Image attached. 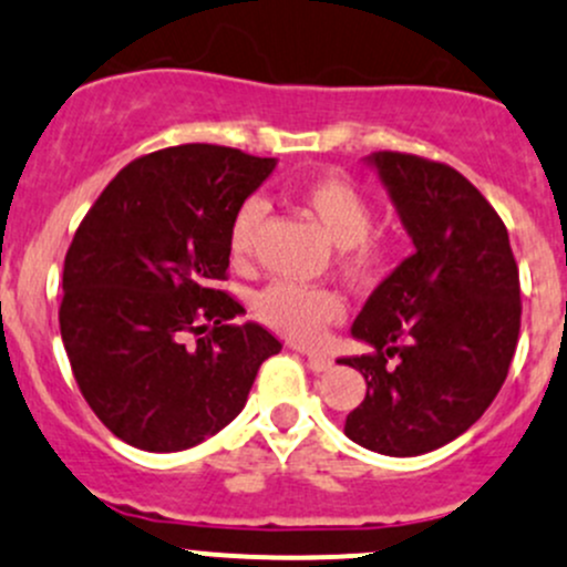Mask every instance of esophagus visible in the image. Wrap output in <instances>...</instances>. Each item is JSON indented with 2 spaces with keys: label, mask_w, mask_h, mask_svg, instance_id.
I'll list each match as a JSON object with an SVG mask.
<instances>
[{
  "label": "esophagus",
  "mask_w": 567,
  "mask_h": 567,
  "mask_svg": "<svg viewBox=\"0 0 567 567\" xmlns=\"http://www.w3.org/2000/svg\"><path fill=\"white\" fill-rule=\"evenodd\" d=\"M301 357L307 359V368L312 370V373H326V370L331 368V357H326V353H312V351H299Z\"/></svg>",
  "instance_id": "34e87169"
}]
</instances>
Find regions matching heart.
I'll return each mask as SVG.
<instances>
[{"label": "heart", "instance_id": "heart-1", "mask_svg": "<svg viewBox=\"0 0 567 567\" xmlns=\"http://www.w3.org/2000/svg\"><path fill=\"white\" fill-rule=\"evenodd\" d=\"M299 199L307 214L318 221L323 236L337 247V268L353 285H370L384 274L392 257V241L373 227V205L353 186L337 175H320L299 188ZM266 219V205L247 199L233 216L230 260L236 268H247L255 251V238ZM255 318L277 334L301 346H316L326 329L346 316V301L329 288H310L296 282H271L255 296Z\"/></svg>", "mask_w": 567, "mask_h": 567}]
</instances>
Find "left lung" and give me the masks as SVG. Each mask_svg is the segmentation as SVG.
I'll list each match as a JSON object with an SVG mask.
<instances>
[{
	"mask_svg": "<svg viewBox=\"0 0 567 567\" xmlns=\"http://www.w3.org/2000/svg\"><path fill=\"white\" fill-rule=\"evenodd\" d=\"M414 241V255L370 293L351 334L373 353L337 359L368 394L346 436L392 458L444 447L502 390L522 329V288L505 221L447 164L368 156Z\"/></svg>",
	"mask_w": 567,
	"mask_h": 567,
	"instance_id": "obj_1",
	"label": "left lung"
}]
</instances>
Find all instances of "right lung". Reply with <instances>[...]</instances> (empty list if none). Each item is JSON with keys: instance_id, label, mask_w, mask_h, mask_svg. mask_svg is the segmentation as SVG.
I'll return each mask as SVG.
<instances>
[{"instance_id": "obj_1", "label": "right lung", "mask_w": 567, "mask_h": 567, "mask_svg": "<svg viewBox=\"0 0 567 567\" xmlns=\"http://www.w3.org/2000/svg\"><path fill=\"white\" fill-rule=\"evenodd\" d=\"M274 167L233 147H167L120 169L79 225L62 342L90 409L131 447L177 453L219 433L282 351L260 323H230L244 307L216 288L233 216Z\"/></svg>"}]
</instances>
